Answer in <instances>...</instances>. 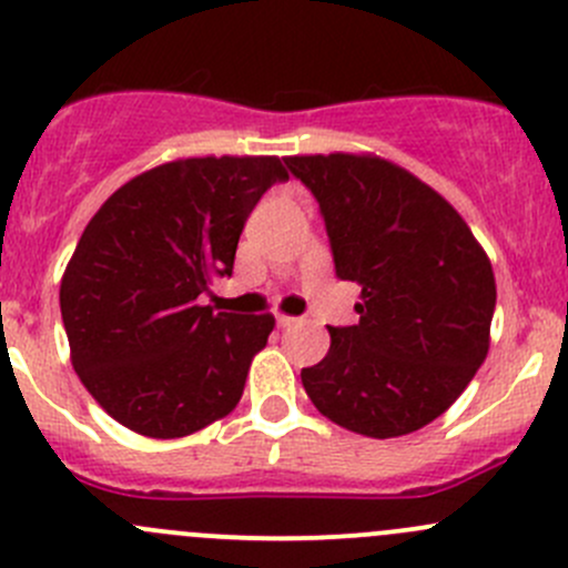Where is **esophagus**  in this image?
<instances>
[{
  "mask_svg": "<svg viewBox=\"0 0 568 568\" xmlns=\"http://www.w3.org/2000/svg\"><path fill=\"white\" fill-rule=\"evenodd\" d=\"M276 323H278V327H292V325L301 323V320H297V317H290V314H278Z\"/></svg>",
  "mask_w": 568,
  "mask_h": 568,
  "instance_id": "obj_1",
  "label": "esophagus"
}]
</instances>
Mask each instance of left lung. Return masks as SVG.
<instances>
[{"label": "left lung", "mask_w": 568, "mask_h": 568, "mask_svg": "<svg viewBox=\"0 0 568 568\" xmlns=\"http://www.w3.org/2000/svg\"><path fill=\"white\" fill-rule=\"evenodd\" d=\"M331 237L336 276L361 286L358 325L301 372L325 418L402 437L443 415L489 353L495 273L465 219L435 189L372 153L290 155Z\"/></svg>", "instance_id": "8db88e82"}]
</instances>
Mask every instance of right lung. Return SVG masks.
I'll use <instances>...</instances> for the list:
<instances>
[{
  "mask_svg": "<svg viewBox=\"0 0 568 568\" xmlns=\"http://www.w3.org/2000/svg\"><path fill=\"white\" fill-rule=\"evenodd\" d=\"M276 155L178 158L101 204L60 284L70 364L92 399L155 440L194 435L241 402L273 314H226L199 297L232 276L248 213Z\"/></svg>",
  "mask_w": 568,
  "mask_h": 568,
  "instance_id": "right-lung-1",
  "label": "right lung"
}]
</instances>
